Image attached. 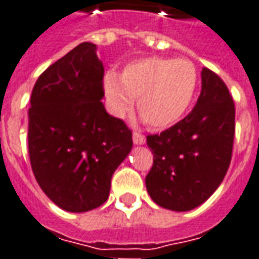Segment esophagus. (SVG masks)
Returning <instances> with one entry per match:
<instances>
[{
    "label": "esophagus",
    "instance_id": "34e87169",
    "mask_svg": "<svg viewBox=\"0 0 259 259\" xmlns=\"http://www.w3.org/2000/svg\"><path fill=\"white\" fill-rule=\"evenodd\" d=\"M133 142H135L136 145H143V143L146 142V138H145V135H142V133H139V132H135V133H133Z\"/></svg>",
    "mask_w": 259,
    "mask_h": 259
}]
</instances>
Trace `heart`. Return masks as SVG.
I'll list each match as a JSON object with an SVG mask.
<instances>
[{"instance_id": "1", "label": "heart", "mask_w": 259, "mask_h": 259, "mask_svg": "<svg viewBox=\"0 0 259 259\" xmlns=\"http://www.w3.org/2000/svg\"><path fill=\"white\" fill-rule=\"evenodd\" d=\"M198 87V73L186 58L145 57L104 76L107 104L116 116H127L138 99L140 114L153 129H165L189 110Z\"/></svg>"}]
</instances>
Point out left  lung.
<instances>
[{
    "instance_id": "left-lung-1",
    "label": "left lung",
    "mask_w": 259,
    "mask_h": 259,
    "mask_svg": "<svg viewBox=\"0 0 259 259\" xmlns=\"http://www.w3.org/2000/svg\"><path fill=\"white\" fill-rule=\"evenodd\" d=\"M235 136V104L224 80L202 70V90L186 117L160 135H149L153 165L150 198L166 209L191 210L218 189L227 175Z\"/></svg>"
}]
</instances>
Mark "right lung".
<instances>
[{
  "label": "right lung",
  "instance_id": "right-lung-1",
  "mask_svg": "<svg viewBox=\"0 0 259 259\" xmlns=\"http://www.w3.org/2000/svg\"><path fill=\"white\" fill-rule=\"evenodd\" d=\"M104 67L81 42L35 81L28 153L40 188L61 209L85 212L107 201L112 176L133 146L132 130L106 112Z\"/></svg>",
  "mask_w": 259,
  "mask_h": 259
}]
</instances>
